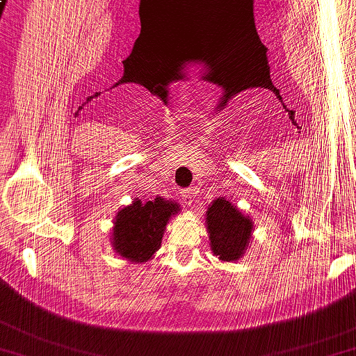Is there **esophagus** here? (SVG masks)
<instances>
[{"mask_svg": "<svg viewBox=\"0 0 356 356\" xmlns=\"http://www.w3.org/2000/svg\"><path fill=\"white\" fill-rule=\"evenodd\" d=\"M181 198H183V202L188 204V207H192V204L195 203V189L181 191Z\"/></svg>", "mask_w": 356, "mask_h": 356, "instance_id": "esophagus-1", "label": "esophagus"}]
</instances>
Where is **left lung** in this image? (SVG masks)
Instances as JSON below:
<instances>
[{
  "label": "left lung",
  "instance_id": "8db88e82",
  "mask_svg": "<svg viewBox=\"0 0 356 356\" xmlns=\"http://www.w3.org/2000/svg\"><path fill=\"white\" fill-rule=\"evenodd\" d=\"M211 250L223 263H234L244 257L253 238V220L241 213L225 197L209 204L204 214Z\"/></svg>",
  "mask_w": 356,
  "mask_h": 356
}]
</instances>
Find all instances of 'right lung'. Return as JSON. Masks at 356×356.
<instances>
[{"instance_id": "right-lung-1", "label": "right lung", "mask_w": 356, "mask_h": 356, "mask_svg": "<svg viewBox=\"0 0 356 356\" xmlns=\"http://www.w3.org/2000/svg\"><path fill=\"white\" fill-rule=\"evenodd\" d=\"M181 213L175 200L156 195L154 200L133 203L118 211L111 233V244L115 253L134 264H142L154 257L161 248L168 220Z\"/></svg>"}]
</instances>
